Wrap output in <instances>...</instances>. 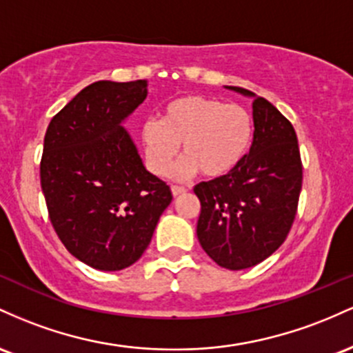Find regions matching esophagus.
I'll return each instance as SVG.
<instances>
[{"label": "esophagus", "instance_id": "obj_1", "mask_svg": "<svg viewBox=\"0 0 353 353\" xmlns=\"http://www.w3.org/2000/svg\"><path fill=\"white\" fill-rule=\"evenodd\" d=\"M172 193H173V196L183 195V193H187V188H185V187H178V185H173Z\"/></svg>", "mask_w": 353, "mask_h": 353}]
</instances>
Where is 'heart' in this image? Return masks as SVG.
Segmentation results:
<instances>
[{
    "instance_id": "1",
    "label": "heart",
    "mask_w": 353,
    "mask_h": 353,
    "mask_svg": "<svg viewBox=\"0 0 353 353\" xmlns=\"http://www.w3.org/2000/svg\"><path fill=\"white\" fill-rule=\"evenodd\" d=\"M253 137L252 114L235 103L205 94H185L166 103L160 120H146L140 143L146 165L155 175L170 172L178 150L185 157L173 170L175 178L201 172L220 178L240 165Z\"/></svg>"
}]
</instances>
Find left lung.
Returning <instances> with one entry per match:
<instances>
[{"label":"left lung","mask_w":353,"mask_h":353,"mask_svg":"<svg viewBox=\"0 0 353 353\" xmlns=\"http://www.w3.org/2000/svg\"><path fill=\"white\" fill-rule=\"evenodd\" d=\"M225 88L252 98L255 132L250 152L233 172L193 188L201 205L196 236L216 265L243 270L287 239L302 190V161L294 126L270 101L239 86Z\"/></svg>","instance_id":"obj_1"}]
</instances>
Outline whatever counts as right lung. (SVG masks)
<instances>
[{
  "label": "right lung",
  "mask_w": 353,
  "mask_h": 353,
  "mask_svg": "<svg viewBox=\"0 0 353 353\" xmlns=\"http://www.w3.org/2000/svg\"><path fill=\"white\" fill-rule=\"evenodd\" d=\"M146 81H97L50 121L39 165L50 220L74 259L101 272L143 255L172 190L143 165L123 123Z\"/></svg>",
  "instance_id": "right-lung-1"
}]
</instances>
